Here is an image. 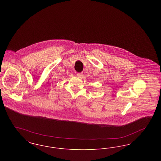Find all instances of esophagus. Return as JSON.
Here are the masks:
<instances>
[{"mask_svg": "<svg viewBox=\"0 0 161 161\" xmlns=\"http://www.w3.org/2000/svg\"><path fill=\"white\" fill-rule=\"evenodd\" d=\"M77 76L79 78H83V74H81V73H77Z\"/></svg>", "mask_w": 161, "mask_h": 161, "instance_id": "obj_1", "label": "esophagus"}]
</instances>
